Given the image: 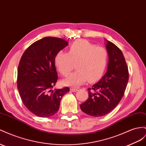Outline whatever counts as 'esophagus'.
I'll list each match as a JSON object with an SVG mask.
<instances>
[{
    "label": "esophagus",
    "instance_id": "1",
    "mask_svg": "<svg viewBox=\"0 0 146 146\" xmlns=\"http://www.w3.org/2000/svg\"><path fill=\"white\" fill-rule=\"evenodd\" d=\"M70 90L71 92H77V90H78V89L77 88H71L70 89Z\"/></svg>",
    "mask_w": 146,
    "mask_h": 146
}]
</instances>
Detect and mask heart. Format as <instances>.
<instances>
[{
    "instance_id": "obj_1",
    "label": "heart",
    "mask_w": 146,
    "mask_h": 146,
    "mask_svg": "<svg viewBox=\"0 0 146 146\" xmlns=\"http://www.w3.org/2000/svg\"><path fill=\"white\" fill-rule=\"evenodd\" d=\"M108 60V52L103 47L95 46L85 40H77L70 45L68 53L56 54L54 64L63 76H68L76 64L77 70L62 80V84L77 87L88 80L99 79L104 72Z\"/></svg>"
}]
</instances>
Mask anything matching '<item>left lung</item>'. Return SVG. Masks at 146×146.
Instances as JSON below:
<instances>
[{"instance_id":"1","label":"left lung","mask_w":146,"mask_h":146,"mask_svg":"<svg viewBox=\"0 0 146 146\" xmlns=\"http://www.w3.org/2000/svg\"><path fill=\"white\" fill-rule=\"evenodd\" d=\"M109 56L107 72L101 79L88 88V99L80 104L88 115L102 117L111 112L123 97L128 81V69L121 51L106 40Z\"/></svg>"}]
</instances>
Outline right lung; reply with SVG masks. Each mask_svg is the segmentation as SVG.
I'll return each mask as SVG.
<instances>
[{"label":"right lung","instance_id":"obj_1","mask_svg":"<svg viewBox=\"0 0 146 146\" xmlns=\"http://www.w3.org/2000/svg\"><path fill=\"white\" fill-rule=\"evenodd\" d=\"M69 43L46 37L35 42L22 55L18 68L17 87L26 108L40 117H49L60 109L62 97L68 87L54 89L58 80L54 64L56 54Z\"/></svg>","mask_w":146,"mask_h":146}]
</instances>
